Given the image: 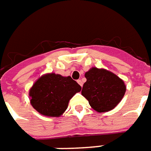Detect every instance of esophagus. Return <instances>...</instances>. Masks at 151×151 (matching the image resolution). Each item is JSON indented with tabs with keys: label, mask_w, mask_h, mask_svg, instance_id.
Returning a JSON list of instances; mask_svg holds the SVG:
<instances>
[{
	"label": "esophagus",
	"mask_w": 151,
	"mask_h": 151,
	"mask_svg": "<svg viewBox=\"0 0 151 151\" xmlns=\"http://www.w3.org/2000/svg\"><path fill=\"white\" fill-rule=\"evenodd\" d=\"M77 82H78V83L79 84L81 87H83V81H82V80L78 79V81H77Z\"/></svg>",
	"instance_id": "34e87169"
}]
</instances>
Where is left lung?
Instances as JSON below:
<instances>
[{"label":"left lung","instance_id":"8db88e82","mask_svg":"<svg viewBox=\"0 0 151 151\" xmlns=\"http://www.w3.org/2000/svg\"><path fill=\"white\" fill-rule=\"evenodd\" d=\"M85 78L87 81L82 95L97 112L114 109L125 95L127 88L124 81L111 72L92 68L85 73Z\"/></svg>","mask_w":151,"mask_h":151}]
</instances>
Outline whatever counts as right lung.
Masks as SVG:
<instances>
[{"label":"right lung","instance_id":"add662e5","mask_svg":"<svg viewBox=\"0 0 151 151\" xmlns=\"http://www.w3.org/2000/svg\"><path fill=\"white\" fill-rule=\"evenodd\" d=\"M81 86L71 77L54 73L41 76L29 89L30 103L35 110L46 116H60L66 111L68 101Z\"/></svg>","mask_w":151,"mask_h":151}]
</instances>
